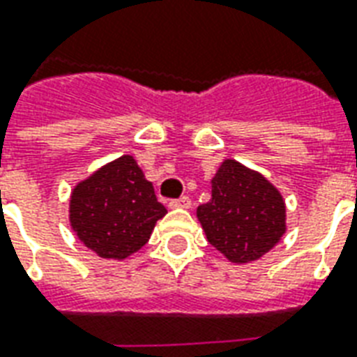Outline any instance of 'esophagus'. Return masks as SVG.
Instances as JSON below:
<instances>
[{
  "mask_svg": "<svg viewBox=\"0 0 357 357\" xmlns=\"http://www.w3.org/2000/svg\"><path fill=\"white\" fill-rule=\"evenodd\" d=\"M168 206H170L172 210H189L191 208V199L189 197H181L178 200H172Z\"/></svg>",
  "mask_w": 357,
  "mask_h": 357,
  "instance_id": "obj_1",
  "label": "esophagus"
}]
</instances>
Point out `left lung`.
<instances>
[{"instance_id": "left-lung-1", "label": "left lung", "mask_w": 357, "mask_h": 357, "mask_svg": "<svg viewBox=\"0 0 357 357\" xmlns=\"http://www.w3.org/2000/svg\"><path fill=\"white\" fill-rule=\"evenodd\" d=\"M210 183L212 199L197 210L208 242L234 265L261 259L287 231L284 195L234 158L219 165Z\"/></svg>"}]
</instances>
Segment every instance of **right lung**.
I'll use <instances>...</instances> for the list:
<instances>
[{
  "mask_svg": "<svg viewBox=\"0 0 357 357\" xmlns=\"http://www.w3.org/2000/svg\"><path fill=\"white\" fill-rule=\"evenodd\" d=\"M165 215L166 208L132 155L113 158L77 181L68 208L71 231L107 261H125L142 250Z\"/></svg>",
  "mask_w": 357,
  "mask_h": 357,
  "instance_id": "right-lung-1",
  "label": "right lung"
}]
</instances>
